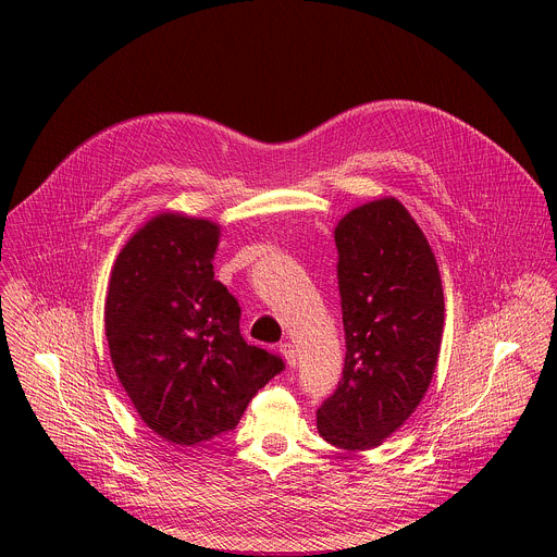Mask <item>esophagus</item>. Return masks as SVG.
<instances>
[{"label":"esophagus","mask_w":557,"mask_h":557,"mask_svg":"<svg viewBox=\"0 0 557 557\" xmlns=\"http://www.w3.org/2000/svg\"><path fill=\"white\" fill-rule=\"evenodd\" d=\"M280 352H282V357L286 359V366H288V368H295V363H297V350H295V346L286 342V344L280 346Z\"/></svg>","instance_id":"34e87169"}]
</instances>
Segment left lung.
<instances>
[{"label":"left lung","instance_id":"8db88e82","mask_svg":"<svg viewBox=\"0 0 557 557\" xmlns=\"http://www.w3.org/2000/svg\"><path fill=\"white\" fill-rule=\"evenodd\" d=\"M346 361L317 410L320 436L372 449L399 430L432 383L445 324L441 273L425 233L392 196L348 211L335 226Z\"/></svg>","mask_w":557,"mask_h":557}]
</instances>
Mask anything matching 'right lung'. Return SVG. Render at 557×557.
<instances>
[{"label": "right lung", "instance_id": "obj_1", "mask_svg": "<svg viewBox=\"0 0 557 557\" xmlns=\"http://www.w3.org/2000/svg\"><path fill=\"white\" fill-rule=\"evenodd\" d=\"M220 224L178 211L147 220L116 256L106 297L112 366L143 423L194 447L240 423L280 357L240 335V306L213 280Z\"/></svg>", "mask_w": 557, "mask_h": 557}]
</instances>
